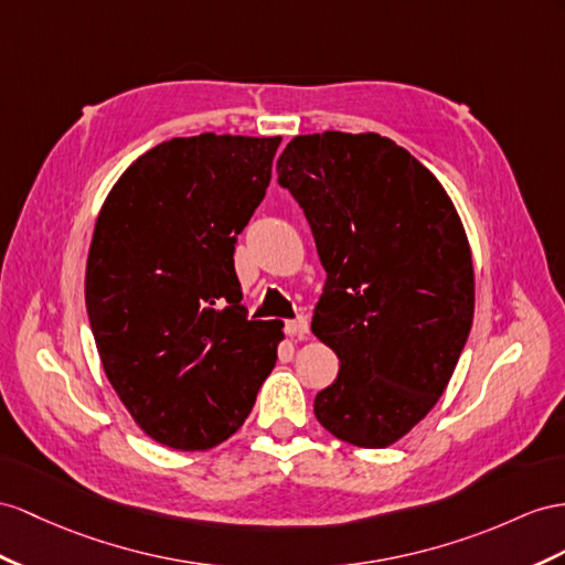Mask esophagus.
<instances>
[{
  "label": "esophagus",
  "instance_id": "obj_1",
  "mask_svg": "<svg viewBox=\"0 0 565 565\" xmlns=\"http://www.w3.org/2000/svg\"><path fill=\"white\" fill-rule=\"evenodd\" d=\"M284 331L288 337H291L294 341H302L308 337V331H310V322H308V317H296V320H288L286 324H284Z\"/></svg>",
  "mask_w": 565,
  "mask_h": 565
}]
</instances>
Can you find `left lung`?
Instances as JSON below:
<instances>
[{"label": "left lung", "instance_id": "left-lung-1", "mask_svg": "<svg viewBox=\"0 0 565 565\" xmlns=\"http://www.w3.org/2000/svg\"><path fill=\"white\" fill-rule=\"evenodd\" d=\"M277 173L327 271L312 334L341 363L315 417L341 441L384 448L434 408L468 341L466 228L437 177L380 134L296 136Z\"/></svg>", "mask_w": 565, "mask_h": 565}]
</instances>
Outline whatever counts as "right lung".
<instances>
[{"mask_svg": "<svg viewBox=\"0 0 565 565\" xmlns=\"http://www.w3.org/2000/svg\"><path fill=\"white\" fill-rule=\"evenodd\" d=\"M281 138H171L114 183L85 267L99 360L154 441L205 451L250 415L277 363L281 322L248 320L238 234L271 179Z\"/></svg>", "mask_w": 565, "mask_h": 565, "instance_id": "1", "label": "right lung"}]
</instances>
